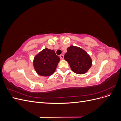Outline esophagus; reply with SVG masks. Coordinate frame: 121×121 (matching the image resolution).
I'll return each mask as SVG.
<instances>
[{
	"mask_svg": "<svg viewBox=\"0 0 121 121\" xmlns=\"http://www.w3.org/2000/svg\"><path fill=\"white\" fill-rule=\"evenodd\" d=\"M60 57L61 59H63L64 57V55H63V54H60Z\"/></svg>",
	"mask_w": 121,
	"mask_h": 121,
	"instance_id": "34e87169",
	"label": "esophagus"
}]
</instances>
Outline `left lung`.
I'll return each mask as SVG.
<instances>
[{"mask_svg":"<svg viewBox=\"0 0 121 121\" xmlns=\"http://www.w3.org/2000/svg\"><path fill=\"white\" fill-rule=\"evenodd\" d=\"M64 56L72 70L78 74H83L87 72L92 65V60L85 50L80 47L71 45L67 49Z\"/></svg>","mask_w":121,"mask_h":121,"instance_id":"obj_1","label":"left lung"}]
</instances>
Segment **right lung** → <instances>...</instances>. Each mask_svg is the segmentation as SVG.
<instances>
[{
  "label": "right lung",
  "instance_id": "obj_1",
  "mask_svg": "<svg viewBox=\"0 0 121 121\" xmlns=\"http://www.w3.org/2000/svg\"><path fill=\"white\" fill-rule=\"evenodd\" d=\"M60 60V57L54 50L45 48L35 57L34 67L39 75L48 76L56 71Z\"/></svg>",
  "mask_w": 121,
  "mask_h": 121
}]
</instances>
